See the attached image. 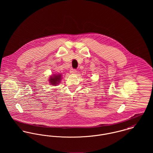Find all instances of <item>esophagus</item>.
Wrapping results in <instances>:
<instances>
[{
    "label": "esophagus",
    "instance_id": "esophagus-1",
    "mask_svg": "<svg viewBox=\"0 0 153 153\" xmlns=\"http://www.w3.org/2000/svg\"><path fill=\"white\" fill-rule=\"evenodd\" d=\"M76 69H71L70 73H71V74H76Z\"/></svg>",
    "mask_w": 153,
    "mask_h": 153
}]
</instances>
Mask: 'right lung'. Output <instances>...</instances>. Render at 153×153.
<instances>
[{
  "instance_id": "obj_1",
  "label": "right lung",
  "mask_w": 153,
  "mask_h": 153,
  "mask_svg": "<svg viewBox=\"0 0 153 153\" xmlns=\"http://www.w3.org/2000/svg\"><path fill=\"white\" fill-rule=\"evenodd\" d=\"M61 79V74H58V75L53 74V75L49 77V81L51 85H56L59 84Z\"/></svg>"
}]
</instances>
